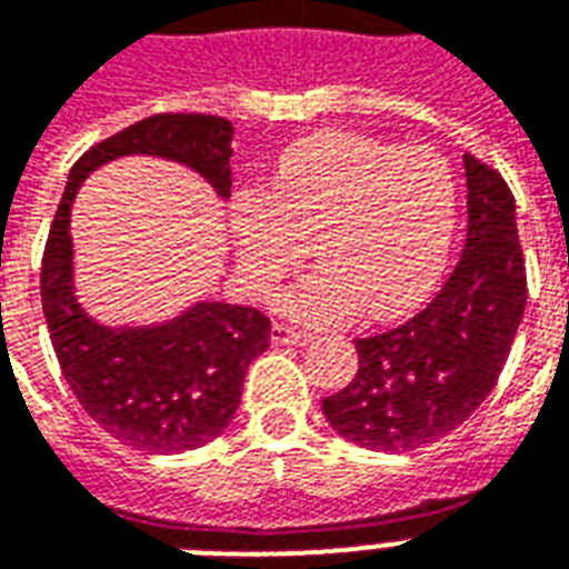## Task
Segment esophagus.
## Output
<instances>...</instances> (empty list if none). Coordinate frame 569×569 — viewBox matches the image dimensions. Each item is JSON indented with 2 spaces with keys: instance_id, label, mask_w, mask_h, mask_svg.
Segmentation results:
<instances>
[{
  "instance_id": "esophagus-1",
  "label": "esophagus",
  "mask_w": 569,
  "mask_h": 569,
  "mask_svg": "<svg viewBox=\"0 0 569 569\" xmlns=\"http://www.w3.org/2000/svg\"><path fill=\"white\" fill-rule=\"evenodd\" d=\"M307 340H310V333L295 331V328L280 322L271 325V342H277V346H303Z\"/></svg>"
}]
</instances>
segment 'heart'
<instances>
[{"label":"heart","mask_w":569,"mask_h":569,"mask_svg":"<svg viewBox=\"0 0 569 569\" xmlns=\"http://www.w3.org/2000/svg\"><path fill=\"white\" fill-rule=\"evenodd\" d=\"M457 179L439 151L402 149L363 133H316L277 158L268 199L232 220L238 268L256 298L313 253L322 266L280 298L303 325L361 313L393 319L439 280L457 229Z\"/></svg>","instance_id":"1"}]
</instances>
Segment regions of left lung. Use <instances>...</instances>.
<instances>
[{"mask_svg": "<svg viewBox=\"0 0 569 569\" xmlns=\"http://www.w3.org/2000/svg\"><path fill=\"white\" fill-rule=\"evenodd\" d=\"M468 236L441 292L400 328L355 342V379L322 400L342 439L406 453L445 439L496 388L526 313L516 199L496 169L466 154Z\"/></svg>", "mask_w": 569, "mask_h": 569, "instance_id": "1", "label": "left lung"}]
</instances>
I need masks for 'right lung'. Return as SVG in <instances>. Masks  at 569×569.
<instances>
[{"label": "right lung", "instance_id": "right-lung-1", "mask_svg": "<svg viewBox=\"0 0 569 569\" xmlns=\"http://www.w3.org/2000/svg\"><path fill=\"white\" fill-rule=\"evenodd\" d=\"M232 137V121L220 116H149L73 163L53 217L41 301L56 358L86 415L128 448L181 453L217 439L236 418L247 367L268 349L271 322L253 307L223 301L190 303L167 322H98L73 289V199L94 169L133 154L193 169L229 199Z\"/></svg>", "mask_w": 569, "mask_h": 569}]
</instances>
